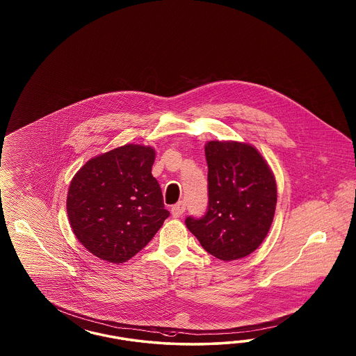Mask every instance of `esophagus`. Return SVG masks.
I'll use <instances>...</instances> for the list:
<instances>
[{"label": "esophagus", "mask_w": 356, "mask_h": 356, "mask_svg": "<svg viewBox=\"0 0 356 356\" xmlns=\"http://www.w3.org/2000/svg\"><path fill=\"white\" fill-rule=\"evenodd\" d=\"M185 209H186V206H185V202L184 201H180V202H177L176 205L172 206V216L173 218H179V216H183L184 213H185Z\"/></svg>", "instance_id": "34e87169"}]
</instances>
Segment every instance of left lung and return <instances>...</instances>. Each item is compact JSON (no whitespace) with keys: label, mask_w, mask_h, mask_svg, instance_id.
I'll return each mask as SVG.
<instances>
[{"label":"left lung","mask_w":356,"mask_h":356,"mask_svg":"<svg viewBox=\"0 0 356 356\" xmlns=\"http://www.w3.org/2000/svg\"><path fill=\"white\" fill-rule=\"evenodd\" d=\"M206 213L185 219L188 229L207 253L220 261L245 257L269 232L277 185L268 163L253 146L210 140Z\"/></svg>","instance_id":"left-lung-1"}]
</instances>
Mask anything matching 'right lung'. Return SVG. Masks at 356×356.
Returning a JSON list of instances; mask_svg holds the SVG:
<instances>
[{
  "mask_svg": "<svg viewBox=\"0 0 356 356\" xmlns=\"http://www.w3.org/2000/svg\"><path fill=\"white\" fill-rule=\"evenodd\" d=\"M154 159V149L125 145L88 161L72 180L66 201L70 226L99 259H131L170 216L151 175Z\"/></svg>",
  "mask_w": 356,
  "mask_h": 356,
  "instance_id": "1",
  "label": "right lung"
}]
</instances>
